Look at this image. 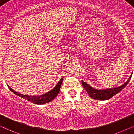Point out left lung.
Wrapping results in <instances>:
<instances>
[{"label":"left lung","mask_w":134,"mask_h":134,"mask_svg":"<svg viewBox=\"0 0 134 134\" xmlns=\"http://www.w3.org/2000/svg\"><path fill=\"white\" fill-rule=\"evenodd\" d=\"M132 77V75H131L130 77L128 79L127 81L124 84H122L121 86L120 87H116V88H107L105 90H96L90 87L89 85L86 83V82H83V80H82V84L84 88L85 89V90L87 91V93H88L89 96L91 97V98L97 100H107L110 99L111 98L115 95L117 93L120 92V91H121L124 88L126 87V86L127 85V83H129V80H131Z\"/></svg>","instance_id":"8db88e82"}]
</instances>
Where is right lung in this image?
I'll return each mask as SVG.
<instances>
[{
    "instance_id": "obj_1",
    "label": "right lung",
    "mask_w": 134,
    "mask_h": 134,
    "mask_svg": "<svg viewBox=\"0 0 134 134\" xmlns=\"http://www.w3.org/2000/svg\"><path fill=\"white\" fill-rule=\"evenodd\" d=\"M63 78H62L60 79V81L58 82L55 87L52 90L49 91V92L46 93V94L40 95V96H28V95H24L14 91V90H13L12 88L10 87V86L8 85V87L15 94L21 97V98L25 99L32 102V103L35 104H43L52 101V100L54 99L57 96V94L60 91L62 82H63Z\"/></svg>"
}]
</instances>
